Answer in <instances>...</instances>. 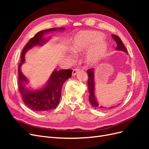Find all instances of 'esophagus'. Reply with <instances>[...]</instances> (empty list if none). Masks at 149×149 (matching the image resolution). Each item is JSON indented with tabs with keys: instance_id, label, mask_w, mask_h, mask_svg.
Segmentation results:
<instances>
[{
	"instance_id": "obj_1",
	"label": "esophagus",
	"mask_w": 149,
	"mask_h": 149,
	"mask_svg": "<svg viewBox=\"0 0 149 149\" xmlns=\"http://www.w3.org/2000/svg\"><path fill=\"white\" fill-rule=\"evenodd\" d=\"M79 71V70L78 68H76V69H74L73 70V73H72V75L73 76H75L76 74V73H78V72Z\"/></svg>"
}]
</instances>
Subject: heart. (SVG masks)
Wrapping results in <instances>:
<instances>
[{
	"instance_id": "heart-1",
	"label": "heart",
	"mask_w": 149,
	"mask_h": 149,
	"mask_svg": "<svg viewBox=\"0 0 149 149\" xmlns=\"http://www.w3.org/2000/svg\"><path fill=\"white\" fill-rule=\"evenodd\" d=\"M102 34L96 31H86L74 36L71 43V50L74 53L86 51V61L89 65H95L100 61L107 49V44L101 40Z\"/></svg>"
}]
</instances>
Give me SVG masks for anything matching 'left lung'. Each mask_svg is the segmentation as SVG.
Instances as JSON below:
<instances>
[{
  "label": "left lung",
  "mask_w": 149,
  "mask_h": 149,
  "mask_svg": "<svg viewBox=\"0 0 149 149\" xmlns=\"http://www.w3.org/2000/svg\"><path fill=\"white\" fill-rule=\"evenodd\" d=\"M112 37L113 38L116 43H117V47L116 49L117 50H119V51H123L124 52H125L126 53H127V49L125 47L124 45L123 44L122 40L120 38L116 35H112ZM87 73L88 74V90H89V102L91 104V105L93 107H94L96 109H100V110H104L105 109L104 107H103L101 106L100 103L98 102V101L96 100V98L95 97V95H94V87H95V85H94V69H88L87 71ZM112 107H108L109 109L111 108H112Z\"/></svg>",
  "instance_id": "left-lung-1"
}]
</instances>
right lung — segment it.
Masks as SVG:
<instances>
[{"label": "right lung", "mask_w": 149, "mask_h": 149, "mask_svg": "<svg viewBox=\"0 0 149 149\" xmlns=\"http://www.w3.org/2000/svg\"><path fill=\"white\" fill-rule=\"evenodd\" d=\"M65 28H52L42 30L31 38L26 43L21 53V61L19 65V91L25 104L30 109L36 111H45L55 109L58 105L61 94L63 84L71 77L72 70H54L47 84L42 88L32 89L29 88L28 79L22 73L20 68L25 62V54L29 49L35 45H42L48 41V39L43 38L44 34L50 31L63 30Z\"/></svg>", "instance_id": "obj_1"}]
</instances>
